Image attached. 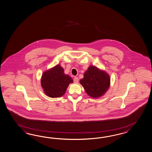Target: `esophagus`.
I'll use <instances>...</instances> for the list:
<instances>
[{
    "instance_id": "esophagus-1",
    "label": "esophagus",
    "mask_w": 152,
    "mask_h": 152,
    "mask_svg": "<svg viewBox=\"0 0 152 152\" xmlns=\"http://www.w3.org/2000/svg\"><path fill=\"white\" fill-rule=\"evenodd\" d=\"M79 82V79L78 77H75L74 78V82L75 83H78Z\"/></svg>"
}]
</instances>
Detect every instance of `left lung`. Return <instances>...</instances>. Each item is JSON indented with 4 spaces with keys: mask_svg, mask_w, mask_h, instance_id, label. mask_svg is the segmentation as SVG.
I'll return each mask as SVG.
<instances>
[{
    "mask_svg": "<svg viewBox=\"0 0 152 152\" xmlns=\"http://www.w3.org/2000/svg\"><path fill=\"white\" fill-rule=\"evenodd\" d=\"M87 94L92 98L103 96L109 89L110 85L109 74L96 66H90L80 80Z\"/></svg>",
    "mask_w": 152,
    "mask_h": 152,
    "instance_id": "left-lung-1",
    "label": "left lung"
}]
</instances>
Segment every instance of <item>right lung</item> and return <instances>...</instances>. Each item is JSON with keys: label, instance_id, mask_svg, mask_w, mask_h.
Segmentation results:
<instances>
[{"label": "right lung", "instance_id": "add662e5", "mask_svg": "<svg viewBox=\"0 0 152 152\" xmlns=\"http://www.w3.org/2000/svg\"><path fill=\"white\" fill-rule=\"evenodd\" d=\"M73 82L69 75L64 74V69L60 64L45 71L41 79L45 94L49 97L55 98L63 96L69 84Z\"/></svg>", "mask_w": 152, "mask_h": 152}]
</instances>
